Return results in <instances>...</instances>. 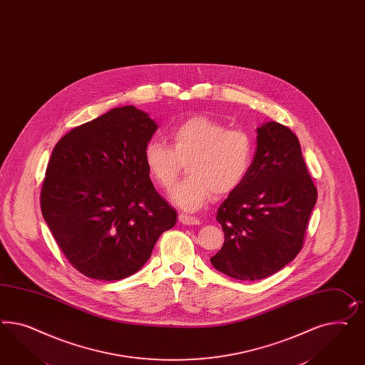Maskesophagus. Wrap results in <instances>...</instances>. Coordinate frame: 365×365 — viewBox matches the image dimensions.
<instances>
[{"mask_svg":"<svg viewBox=\"0 0 365 365\" xmlns=\"http://www.w3.org/2000/svg\"><path fill=\"white\" fill-rule=\"evenodd\" d=\"M178 220H180V222H182L184 225H200V224H201L200 219L195 217V216L187 215V213H180Z\"/></svg>","mask_w":365,"mask_h":365,"instance_id":"obj_1","label":"esophagus"}]
</instances>
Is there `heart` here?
<instances>
[{
    "label": "heart",
    "mask_w": 365,
    "mask_h": 365,
    "mask_svg": "<svg viewBox=\"0 0 365 365\" xmlns=\"http://www.w3.org/2000/svg\"><path fill=\"white\" fill-rule=\"evenodd\" d=\"M170 146L149 141L144 160L158 187L170 189L184 165L189 175L170 192V201L184 210H197L213 198L225 197L242 184L250 172L255 143L242 129L208 115H193L169 133Z\"/></svg>",
    "instance_id": "heart-1"
}]
</instances>
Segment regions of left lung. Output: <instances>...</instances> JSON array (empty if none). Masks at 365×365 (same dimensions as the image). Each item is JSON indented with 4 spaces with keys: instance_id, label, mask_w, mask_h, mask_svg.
Returning a JSON list of instances; mask_svg holds the SVG:
<instances>
[{
    "instance_id": "obj_1",
    "label": "left lung",
    "mask_w": 365,
    "mask_h": 365,
    "mask_svg": "<svg viewBox=\"0 0 365 365\" xmlns=\"http://www.w3.org/2000/svg\"><path fill=\"white\" fill-rule=\"evenodd\" d=\"M316 200L297 135L274 121L260 126L247 178L217 210L225 240L212 265L247 282L280 271L302 250Z\"/></svg>"
}]
</instances>
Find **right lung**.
I'll list each match as a JSON object with an SVG mask.
<instances>
[{
    "label": "right lung",
    "instance_id": "obj_1",
    "mask_svg": "<svg viewBox=\"0 0 365 365\" xmlns=\"http://www.w3.org/2000/svg\"><path fill=\"white\" fill-rule=\"evenodd\" d=\"M157 124L128 105L56 144L42 181V216L65 257L96 280L138 271L178 213L153 187L144 149Z\"/></svg>",
    "mask_w": 365,
    "mask_h": 365
}]
</instances>
